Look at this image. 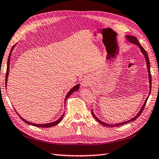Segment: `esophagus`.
Here are the masks:
<instances>
[{
    "instance_id": "obj_1",
    "label": "esophagus",
    "mask_w": 159,
    "mask_h": 159,
    "mask_svg": "<svg viewBox=\"0 0 159 159\" xmlns=\"http://www.w3.org/2000/svg\"><path fill=\"white\" fill-rule=\"evenodd\" d=\"M89 85V80H88L87 79H85L83 80V81H82V86L87 87V86H88Z\"/></svg>"
}]
</instances>
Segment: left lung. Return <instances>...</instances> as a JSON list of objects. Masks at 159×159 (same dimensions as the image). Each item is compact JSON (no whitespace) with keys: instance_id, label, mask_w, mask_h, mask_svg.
Wrapping results in <instances>:
<instances>
[{"instance_id":"8db88e82","label":"left lung","mask_w":159,"mask_h":159,"mask_svg":"<svg viewBox=\"0 0 159 159\" xmlns=\"http://www.w3.org/2000/svg\"><path fill=\"white\" fill-rule=\"evenodd\" d=\"M126 38L128 39V40L130 42V43H133V44H135V45H137L139 47V48H140V49H141V52L143 53V55H144V57H145V61H146V65H147V67H148V75H149V83H150V92H151V88H152V76H151V72H150V61H149V58H148V53H147V52H146L145 49H144V48H143V47L141 46V45L140 44V43L139 42V40H137V39L136 38L135 36H126ZM149 96H150V94L148 95V98H147V99H146L145 100V102H144V104H143V107H142V108L141 109V110L139 111V112L136 114V116H134V118H132V119H129V120H127V121H125V122H123V123H115V124H109V123H104L103 121H102V120H101L100 119H98L97 117L96 116V115L93 113V111L92 110V115H93V116H94V119L98 121V122L100 123V124H101V125H104V126H105V127H118V126H120V125H125V124H127V123H130V122H132V121H134V120H135L136 119H137V118L140 116V115H141V114L143 112V109L145 108V105H146V102H147V101H148V98H149Z\"/></svg>"}]
</instances>
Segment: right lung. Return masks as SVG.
Listing matches in <instances>:
<instances>
[{
  "label": "right lung",
  "mask_w": 159,
  "mask_h": 159,
  "mask_svg": "<svg viewBox=\"0 0 159 159\" xmlns=\"http://www.w3.org/2000/svg\"><path fill=\"white\" fill-rule=\"evenodd\" d=\"M15 45H14L13 47H12V48H11V51H10V53H9V57H8V60H7V71H6V75H5V85H7V77H8V74H9V62H10V57H11V51L13 50V49H14V48L15 47ZM6 86V85H5ZM79 88H80V85L79 84H78V85H76V86H74L73 88H71L70 90V92L67 93V96H65V102L66 101V100L67 99V98L69 97V96L72 94V93L74 92H75V91H76V90H79ZM17 113V112H16ZM17 114L18 115V116H19L20 117V119L23 120L24 122H25L26 123H27V124H29V125H34V126H36V127H53V126H55V125H58V124L61 122V121L62 120V119H63V116H64V114L62 115V116L59 118V119L57 120H56V121H54V122H52V123H46V124H36V123H30V122H29V121H27L26 120H25L23 118H22L19 114H18V113H17Z\"/></svg>",
  "instance_id": "1"
}]
</instances>
